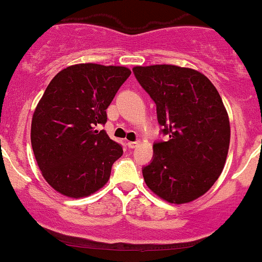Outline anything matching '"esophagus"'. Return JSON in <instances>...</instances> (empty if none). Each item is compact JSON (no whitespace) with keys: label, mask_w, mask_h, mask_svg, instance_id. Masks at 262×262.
Returning <instances> with one entry per match:
<instances>
[{"label":"esophagus","mask_w":262,"mask_h":262,"mask_svg":"<svg viewBox=\"0 0 262 262\" xmlns=\"http://www.w3.org/2000/svg\"><path fill=\"white\" fill-rule=\"evenodd\" d=\"M137 145H139V141H128L127 142L128 148H135Z\"/></svg>","instance_id":"esophagus-1"}]
</instances>
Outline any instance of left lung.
Returning a JSON list of instances; mask_svg holds the SVG:
<instances>
[{
	"mask_svg": "<svg viewBox=\"0 0 262 262\" xmlns=\"http://www.w3.org/2000/svg\"><path fill=\"white\" fill-rule=\"evenodd\" d=\"M156 103L161 134L142 167L146 185L171 204H186L219 179L230 145V122L216 87L201 72L173 64L132 69Z\"/></svg>",
	"mask_w": 262,
	"mask_h": 262,
	"instance_id": "8db88e82",
	"label": "left lung"
}]
</instances>
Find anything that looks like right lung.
<instances>
[{
	"mask_svg": "<svg viewBox=\"0 0 262 262\" xmlns=\"http://www.w3.org/2000/svg\"><path fill=\"white\" fill-rule=\"evenodd\" d=\"M131 75L122 66L80 63L58 72L38 102L31 125V143L42 176L69 198L96 192L111 175L122 146L100 125L106 110Z\"/></svg>",
	"mask_w": 262,
	"mask_h": 262,
	"instance_id": "right-lung-1",
	"label": "right lung"
}]
</instances>
